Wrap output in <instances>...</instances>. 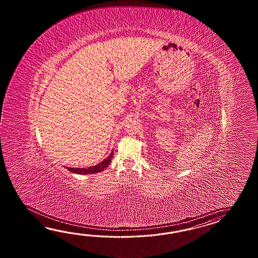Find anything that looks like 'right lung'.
Wrapping results in <instances>:
<instances>
[{"mask_svg":"<svg viewBox=\"0 0 258 258\" xmlns=\"http://www.w3.org/2000/svg\"><path fill=\"white\" fill-rule=\"evenodd\" d=\"M112 157H113V153L111 152L110 156L107 159H104L103 161H101L99 164L95 165L93 167H89L88 169H86V168H68V167H66V169L70 170L71 172L77 173V174H91V173L100 172L109 166Z\"/></svg>","mask_w":258,"mask_h":258,"instance_id":"add662e5","label":"right lung"}]
</instances>
